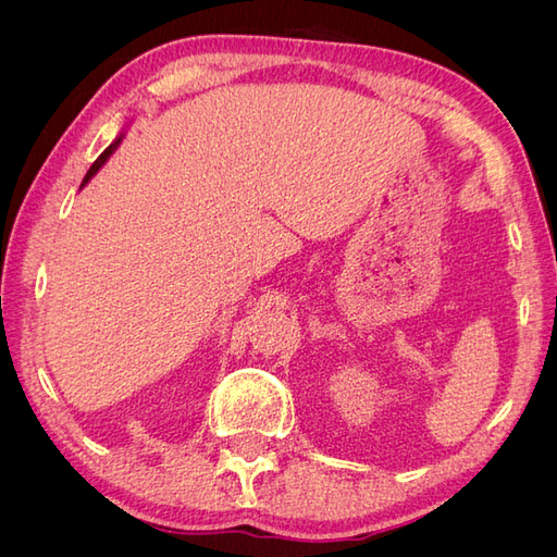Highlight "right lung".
Wrapping results in <instances>:
<instances>
[{
    "label": "right lung",
    "instance_id": "obj_1",
    "mask_svg": "<svg viewBox=\"0 0 557 557\" xmlns=\"http://www.w3.org/2000/svg\"><path fill=\"white\" fill-rule=\"evenodd\" d=\"M123 139H125V132H121V134H117V137L113 139V144H111V146H109V148L104 150V153H102V156H99V158H97V160L92 162V166H90V170H88L86 178H83V183H81V188H86V185H88V181H90V178H92V176H95V174H97L99 170H102V166L107 164V160H109V158H111V156L115 153V148H117V146H121V141H123Z\"/></svg>",
    "mask_w": 557,
    "mask_h": 557
}]
</instances>
